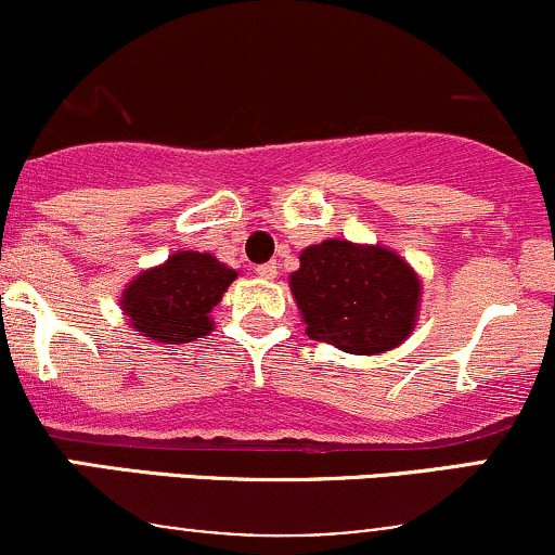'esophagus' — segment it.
<instances>
[{
    "instance_id": "obj_1",
    "label": "esophagus",
    "mask_w": 555,
    "mask_h": 555,
    "mask_svg": "<svg viewBox=\"0 0 555 555\" xmlns=\"http://www.w3.org/2000/svg\"><path fill=\"white\" fill-rule=\"evenodd\" d=\"M256 273H258L260 279H276L279 263H276V260H269V263H260L258 269H256Z\"/></svg>"
}]
</instances>
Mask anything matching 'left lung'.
I'll list each match as a JSON object with an SVG mask.
<instances>
[{
    "instance_id": "1",
    "label": "left lung",
    "mask_w": 555,
    "mask_h": 555,
    "mask_svg": "<svg viewBox=\"0 0 555 555\" xmlns=\"http://www.w3.org/2000/svg\"><path fill=\"white\" fill-rule=\"evenodd\" d=\"M308 336L349 354L388 352L415 328L420 279L386 247L326 240L289 279Z\"/></svg>"
}]
</instances>
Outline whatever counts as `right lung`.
Wrapping results in <instances>:
<instances>
[{"instance_id":"1","label":"right lung","mask_w":555,"mask_h":555,"mask_svg":"<svg viewBox=\"0 0 555 555\" xmlns=\"http://www.w3.org/2000/svg\"><path fill=\"white\" fill-rule=\"evenodd\" d=\"M237 271L208 253H175L158 269L143 271L125 289L122 310L130 326L164 344H184L211 331V310Z\"/></svg>"}]
</instances>
